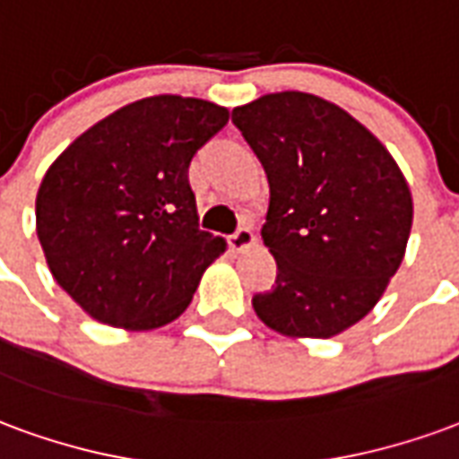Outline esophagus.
<instances>
[{
  "instance_id": "34e87169",
  "label": "esophagus",
  "mask_w": 459,
  "mask_h": 459,
  "mask_svg": "<svg viewBox=\"0 0 459 459\" xmlns=\"http://www.w3.org/2000/svg\"><path fill=\"white\" fill-rule=\"evenodd\" d=\"M229 246L230 250L243 253V250H248L255 246V236H253V230L250 229H238L233 236H229Z\"/></svg>"
}]
</instances>
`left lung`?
I'll use <instances>...</instances> for the list:
<instances>
[{"label":"left lung","instance_id":"1","mask_svg":"<svg viewBox=\"0 0 459 459\" xmlns=\"http://www.w3.org/2000/svg\"><path fill=\"white\" fill-rule=\"evenodd\" d=\"M233 125L270 184L260 236L278 278L253 309L285 337H337L403 263L413 226L403 171L361 122L317 95H263L233 108Z\"/></svg>","mask_w":459,"mask_h":459}]
</instances>
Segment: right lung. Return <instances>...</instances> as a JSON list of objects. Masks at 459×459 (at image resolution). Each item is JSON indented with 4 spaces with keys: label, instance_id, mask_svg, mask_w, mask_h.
Masks as SVG:
<instances>
[{
    "label": "right lung",
    "instance_id": "1",
    "mask_svg": "<svg viewBox=\"0 0 459 459\" xmlns=\"http://www.w3.org/2000/svg\"><path fill=\"white\" fill-rule=\"evenodd\" d=\"M226 122L209 100L152 95L95 122L48 167L36 236L56 282L91 317L144 332L189 307L226 250L199 230L189 164Z\"/></svg>",
    "mask_w": 459,
    "mask_h": 459
}]
</instances>
